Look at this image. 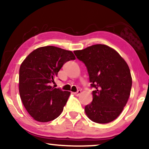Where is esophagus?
Masks as SVG:
<instances>
[{
  "mask_svg": "<svg viewBox=\"0 0 149 149\" xmlns=\"http://www.w3.org/2000/svg\"><path fill=\"white\" fill-rule=\"evenodd\" d=\"M81 90H78V91H77V92H74V93H73V94L76 95V96H79V95L81 94Z\"/></svg>",
  "mask_w": 149,
  "mask_h": 149,
  "instance_id": "34e87169",
  "label": "esophagus"
}]
</instances>
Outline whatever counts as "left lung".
Segmentation results:
<instances>
[{"mask_svg": "<svg viewBox=\"0 0 149 149\" xmlns=\"http://www.w3.org/2000/svg\"><path fill=\"white\" fill-rule=\"evenodd\" d=\"M84 63L91 83L93 100L85 107L87 117L108 123L119 117L127 102L132 79L129 66L115 49L105 45H91L74 52Z\"/></svg>", "mask_w": 149, "mask_h": 149, "instance_id": "obj_1", "label": "left lung"}]
</instances>
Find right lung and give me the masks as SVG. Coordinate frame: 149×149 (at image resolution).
<instances>
[{
    "label": "right lung",
    "mask_w": 149,
    "mask_h": 149,
    "mask_svg": "<svg viewBox=\"0 0 149 149\" xmlns=\"http://www.w3.org/2000/svg\"><path fill=\"white\" fill-rule=\"evenodd\" d=\"M75 60L70 51L45 46L30 53L19 68V91L31 117L39 122L54 120L62 113L70 92L54 88L51 83L63 65Z\"/></svg>",
    "instance_id": "right-lung-1"
}]
</instances>
